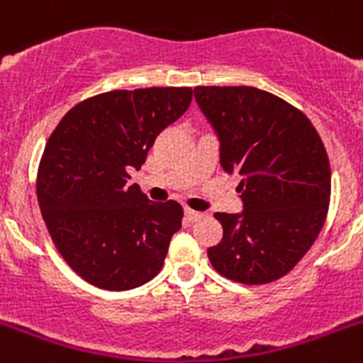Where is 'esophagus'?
<instances>
[{
  "mask_svg": "<svg viewBox=\"0 0 363 363\" xmlns=\"http://www.w3.org/2000/svg\"><path fill=\"white\" fill-rule=\"evenodd\" d=\"M185 217H187V221L195 223V221H199V219H202V217H204V213H200V211H195V210H191V208H187V210H185Z\"/></svg>",
  "mask_w": 363,
  "mask_h": 363,
  "instance_id": "1",
  "label": "esophagus"
}]
</instances>
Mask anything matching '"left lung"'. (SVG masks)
Listing matches in <instances>:
<instances>
[{
    "mask_svg": "<svg viewBox=\"0 0 363 363\" xmlns=\"http://www.w3.org/2000/svg\"><path fill=\"white\" fill-rule=\"evenodd\" d=\"M195 99L221 142V167L242 182V213H216V272L243 285L281 279L311 249L330 206L328 153L301 110L251 86H199Z\"/></svg>",
    "mask_w": 363,
    "mask_h": 363,
    "instance_id": "1",
    "label": "left lung"
}]
</instances>
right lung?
Here are the masks:
<instances>
[{
  "label": "right lung",
  "mask_w": 363,
  "mask_h": 363,
  "mask_svg": "<svg viewBox=\"0 0 363 363\" xmlns=\"http://www.w3.org/2000/svg\"><path fill=\"white\" fill-rule=\"evenodd\" d=\"M191 99V88L94 95L74 104L46 142L37 172L40 213L63 260L89 285L129 291L163 268L184 208L152 202L127 182Z\"/></svg>",
  "instance_id": "right-lung-1"
}]
</instances>
